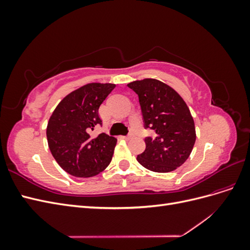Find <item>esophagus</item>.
Segmentation results:
<instances>
[{
    "mask_svg": "<svg viewBox=\"0 0 250 250\" xmlns=\"http://www.w3.org/2000/svg\"><path fill=\"white\" fill-rule=\"evenodd\" d=\"M132 137H133V132H130L129 134H127L126 137H124V138H125L126 140H130Z\"/></svg>",
    "mask_w": 250,
    "mask_h": 250,
    "instance_id": "obj_1",
    "label": "esophagus"
}]
</instances>
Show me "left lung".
Instances as JSON below:
<instances>
[{
	"mask_svg": "<svg viewBox=\"0 0 250 250\" xmlns=\"http://www.w3.org/2000/svg\"><path fill=\"white\" fill-rule=\"evenodd\" d=\"M127 86L139 96L145 129L146 149L138 162L146 169L167 173L180 167L190 156L196 141L191 112L175 90L156 79L130 82Z\"/></svg>",
	"mask_w": 250,
	"mask_h": 250,
	"instance_id": "1",
	"label": "left lung"
}]
</instances>
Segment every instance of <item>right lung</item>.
<instances>
[{"label": "right lung", "instance_id": "1", "mask_svg": "<svg viewBox=\"0 0 250 250\" xmlns=\"http://www.w3.org/2000/svg\"><path fill=\"white\" fill-rule=\"evenodd\" d=\"M116 87L111 83H89L62 100L53 111L47 127V139L53 157L66 173L76 177H92L110 164L117 139L105 133L90 138L102 125L100 105Z\"/></svg>", "mask_w": 250, "mask_h": 250}]
</instances>
